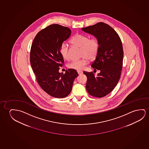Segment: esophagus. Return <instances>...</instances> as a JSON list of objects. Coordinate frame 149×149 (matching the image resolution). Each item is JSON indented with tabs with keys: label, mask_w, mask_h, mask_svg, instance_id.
Returning <instances> with one entry per match:
<instances>
[{
	"label": "esophagus",
	"mask_w": 149,
	"mask_h": 149,
	"mask_svg": "<svg viewBox=\"0 0 149 149\" xmlns=\"http://www.w3.org/2000/svg\"><path fill=\"white\" fill-rule=\"evenodd\" d=\"M77 73L79 75H81V74L83 73V72L81 71H77Z\"/></svg>",
	"instance_id": "34e87169"
}]
</instances>
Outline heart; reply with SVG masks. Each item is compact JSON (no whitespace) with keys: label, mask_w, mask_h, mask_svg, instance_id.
<instances>
[{"label":"heart","mask_w":149,"mask_h":149,"mask_svg":"<svg viewBox=\"0 0 149 149\" xmlns=\"http://www.w3.org/2000/svg\"><path fill=\"white\" fill-rule=\"evenodd\" d=\"M70 42L73 45L79 47L80 57H82L79 60H74L68 65L70 69L80 71L84 69L89 61H92L96 58L100 49V42L99 39L94 37H89L81 34H76L71 39ZM60 53L63 59L68 61L70 59L69 49L68 45L63 43L60 47Z\"/></svg>","instance_id":"b5f03b06"}]
</instances>
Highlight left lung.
Here are the masks:
<instances>
[{"instance_id": "obj_1", "label": "left lung", "mask_w": 149, "mask_h": 149, "mask_svg": "<svg viewBox=\"0 0 149 149\" xmlns=\"http://www.w3.org/2000/svg\"><path fill=\"white\" fill-rule=\"evenodd\" d=\"M99 39L98 54L91 67L100 72L95 76L93 72L84 71L87 77L86 89L94 97L101 98L112 91L120 78L123 51L118 34L109 25L98 22L81 29Z\"/></svg>"}]
</instances>
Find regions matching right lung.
<instances>
[{
  "label": "right lung",
  "instance_id": "obj_1",
  "mask_svg": "<svg viewBox=\"0 0 149 149\" xmlns=\"http://www.w3.org/2000/svg\"><path fill=\"white\" fill-rule=\"evenodd\" d=\"M71 34L68 27L51 24L37 34L31 47V65L37 82L43 91L55 98L68 96L78 76L73 69H68L65 74L59 72L64 65L60 47Z\"/></svg>",
  "mask_w": 149,
  "mask_h": 149
}]
</instances>
